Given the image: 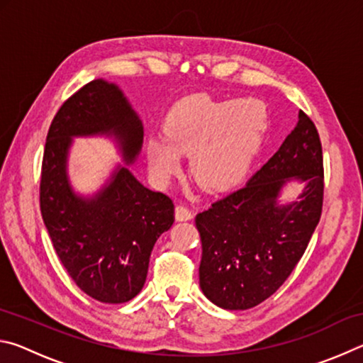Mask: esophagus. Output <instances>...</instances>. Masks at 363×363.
Here are the masks:
<instances>
[{
    "label": "esophagus",
    "mask_w": 363,
    "mask_h": 363,
    "mask_svg": "<svg viewBox=\"0 0 363 363\" xmlns=\"http://www.w3.org/2000/svg\"><path fill=\"white\" fill-rule=\"evenodd\" d=\"M174 216H176V220H190L194 218V214L186 205H177L174 210Z\"/></svg>",
    "instance_id": "34e87169"
}]
</instances>
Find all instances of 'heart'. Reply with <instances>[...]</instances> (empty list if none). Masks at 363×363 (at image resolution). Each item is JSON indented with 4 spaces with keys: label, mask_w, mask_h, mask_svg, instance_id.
Returning a JSON list of instances; mask_svg holds the SVG:
<instances>
[{
    "label": "heart",
    "mask_w": 363,
    "mask_h": 363,
    "mask_svg": "<svg viewBox=\"0 0 363 363\" xmlns=\"http://www.w3.org/2000/svg\"><path fill=\"white\" fill-rule=\"evenodd\" d=\"M269 123L267 108L256 97L213 101L187 97L164 118V138L150 136L145 155L152 176L167 182L181 168V157H190L195 179L210 190H224L247 174L261 147Z\"/></svg>",
    "instance_id": "heart-1"
}]
</instances>
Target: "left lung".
Returning <instances> with one entry per match:
<instances>
[{"label": "left lung", "instance_id": "1", "mask_svg": "<svg viewBox=\"0 0 363 363\" xmlns=\"http://www.w3.org/2000/svg\"><path fill=\"white\" fill-rule=\"evenodd\" d=\"M291 182L303 189L294 201L281 202L279 195ZM322 201L320 138L299 110L294 130L247 186L196 214L205 296L227 311L251 309L272 296L303 257Z\"/></svg>", "mask_w": 363, "mask_h": 363}]
</instances>
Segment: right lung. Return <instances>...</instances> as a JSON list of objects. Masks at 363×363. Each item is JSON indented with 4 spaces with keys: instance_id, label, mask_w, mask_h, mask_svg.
<instances>
[{
    "instance_id": "1",
    "label": "right lung",
    "mask_w": 363,
    "mask_h": 363,
    "mask_svg": "<svg viewBox=\"0 0 363 363\" xmlns=\"http://www.w3.org/2000/svg\"><path fill=\"white\" fill-rule=\"evenodd\" d=\"M112 138L122 153L106 184L78 194L68 176L73 137ZM144 126L115 83L93 79L54 116L43 157L40 206L54 250L73 281L101 303L120 304L143 290L153 245L174 223L169 196L143 186L130 171Z\"/></svg>"
}]
</instances>
